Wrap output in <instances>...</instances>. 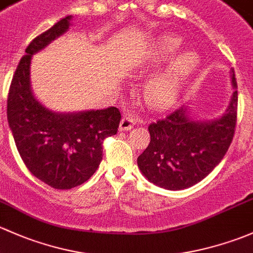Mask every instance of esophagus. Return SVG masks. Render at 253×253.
Listing matches in <instances>:
<instances>
[{"label": "esophagus", "instance_id": "1", "mask_svg": "<svg viewBox=\"0 0 253 253\" xmlns=\"http://www.w3.org/2000/svg\"><path fill=\"white\" fill-rule=\"evenodd\" d=\"M136 123V119L131 116V114H124L123 118H122L121 124H119V130L122 131H127V130L131 129L132 126Z\"/></svg>", "mask_w": 253, "mask_h": 253}]
</instances>
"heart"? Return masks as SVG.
<instances>
[{
    "label": "heart",
    "mask_w": 253,
    "mask_h": 253,
    "mask_svg": "<svg viewBox=\"0 0 253 253\" xmlns=\"http://www.w3.org/2000/svg\"><path fill=\"white\" fill-rule=\"evenodd\" d=\"M180 39L173 35H163L158 39L156 45V62L169 58L179 46ZM199 63L196 53L184 52L179 54L166 70L156 75L146 88V101L152 108L163 109L169 107L175 101L184 79L192 73Z\"/></svg>",
    "instance_id": "obj_1"
}]
</instances>
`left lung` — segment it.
<instances>
[{"instance_id":"obj_1","label":"left lung","mask_w":253,"mask_h":253,"mask_svg":"<svg viewBox=\"0 0 253 253\" xmlns=\"http://www.w3.org/2000/svg\"><path fill=\"white\" fill-rule=\"evenodd\" d=\"M231 82L235 91L219 119L195 122L183 106L148 126L151 141L137 157V166L147 180L168 190L186 189L219 165L233 141L238 118L234 69Z\"/></svg>"}]
</instances>
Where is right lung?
<instances>
[{
	"label": "right lung",
	"mask_w": 253,
	"mask_h": 253,
	"mask_svg": "<svg viewBox=\"0 0 253 253\" xmlns=\"http://www.w3.org/2000/svg\"><path fill=\"white\" fill-rule=\"evenodd\" d=\"M72 15L36 36L20 59L7 100V118L18 152L39 180L68 190L88 180L102 161L106 137L116 135L121 112L116 107L82 113H54L34 97L30 61L34 53L66 33Z\"/></svg>",
	"instance_id": "right-lung-1"
}]
</instances>
